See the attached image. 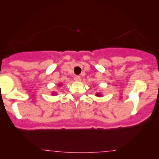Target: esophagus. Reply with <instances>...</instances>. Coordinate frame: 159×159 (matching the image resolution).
<instances>
[{"label":"esophagus","instance_id":"esophagus-1","mask_svg":"<svg viewBox=\"0 0 159 159\" xmlns=\"http://www.w3.org/2000/svg\"><path fill=\"white\" fill-rule=\"evenodd\" d=\"M81 76H79V75H75V77H74V79L75 80V81H81Z\"/></svg>","mask_w":159,"mask_h":159}]
</instances>
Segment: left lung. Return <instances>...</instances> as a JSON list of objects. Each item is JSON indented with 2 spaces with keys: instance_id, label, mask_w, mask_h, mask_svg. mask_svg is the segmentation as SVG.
<instances>
[{
  "instance_id": "8db88e82",
  "label": "left lung",
  "mask_w": 159,
  "mask_h": 159,
  "mask_svg": "<svg viewBox=\"0 0 159 159\" xmlns=\"http://www.w3.org/2000/svg\"><path fill=\"white\" fill-rule=\"evenodd\" d=\"M96 96H101V94H100V93H96Z\"/></svg>"
}]
</instances>
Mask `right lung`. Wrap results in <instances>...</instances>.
<instances>
[{"label": "right lung", "mask_w": 159, "mask_h": 159, "mask_svg": "<svg viewBox=\"0 0 159 159\" xmlns=\"http://www.w3.org/2000/svg\"><path fill=\"white\" fill-rule=\"evenodd\" d=\"M58 86H61V84H58Z\"/></svg>", "instance_id": "right-lung-1"}]
</instances>
